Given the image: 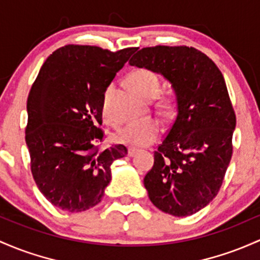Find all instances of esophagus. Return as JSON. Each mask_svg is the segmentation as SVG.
Masks as SVG:
<instances>
[{"instance_id": "obj_1", "label": "esophagus", "mask_w": 260, "mask_h": 260, "mask_svg": "<svg viewBox=\"0 0 260 260\" xmlns=\"http://www.w3.org/2000/svg\"><path fill=\"white\" fill-rule=\"evenodd\" d=\"M137 153H138V149H136V148H128V155L129 156H135Z\"/></svg>"}]
</instances>
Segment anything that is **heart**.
<instances>
[{
  "mask_svg": "<svg viewBox=\"0 0 260 260\" xmlns=\"http://www.w3.org/2000/svg\"><path fill=\"white\" fill-rule=\"evenodd\" d=\"M128 82L131 87L145 100H153L160 93L161 80L156 73L147 68H139L131 73L128 76ZM115 85L110 84L105 90L102 96V112L106 118L108 117V104H110L111 95L113 92ZM159 108L161 112L170 113L174 108V101L170 98H162L159 102ZM161 127L154 119H145V121L131 122L123 125L116 132L115 139L118 143L129 145V147L142 148L153 144L160 137Z\"/></svg>",
  "mask_w": 260,
  "mask_h": 260,
  "instance_id": "b5f03b06",
  "label": "heart"
}]
</instances>
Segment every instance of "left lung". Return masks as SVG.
<instances>
[{
    "mask_svg": "<svg viewBox=\"0 0 260 260\" xmlns=\"http://www.w3.org/2000/svg\"><path fill=\"white\" fill-rule=\"evenodd\" d=\"M129 64L160 73L176 93L178 115L144 176L150 201L178 217L196 213L218 193L233 153L236 113L223 75L186 45L143 48Z\"/></svg>",
    "mask_w": 260,
    "mask_h": 260,
    "instance_id": "1",
    "label": "left lung"
}]
</instances>
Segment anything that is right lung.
<instances>
[{
    "instance_id": "add662e5",
    "label": "right lung",
    "mask_w": 260,
    "mask_h": 260,
    "mask_svg": "<svg viewBox=\"0 0 260 260\" xmlns=\"http://www.w3.org/2000/svg\"><path fill=\"white\" fill-rule=\"evenodd\" d=\"M136 49L68 44L42 65L27 100L25 143L34 181L54 206L69 212L96 206L111 181V165L127 154L122 144L100 150L101 105Z\"/></svg>"
}]
</instances>
